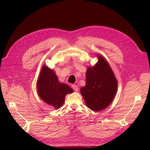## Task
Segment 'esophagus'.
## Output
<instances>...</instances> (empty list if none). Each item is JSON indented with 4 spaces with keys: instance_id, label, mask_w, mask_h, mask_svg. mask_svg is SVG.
<instances>
[{
    "instance_id": "34e87169",
    "label": "esophagus",
    "mask_w": 150,
    "mask_h": 150,
    "mask_svg": "<svg viewBox=\"0 0 150 150\" xmlns=\"http://www.w3.org/2000/svg\"><path fill=\"white\" fill-rule=\"evenodd\" d=\"M72 89H73L75 91H78V90H79V88H78V86H77V85H76V84H72Z\"/></svg>"
}]
</instances>
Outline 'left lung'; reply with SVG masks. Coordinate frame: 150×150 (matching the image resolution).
Listing matches in <instances>:
<instances>
[{"instance_id": "8db88e82", "label": "left lung", "mask_w": 150, "mask_h": 150, "mask_svg": "<svg viewBox=\"0 0 150 150\" xmlns=\"http://www.w3.org/2000/svg\"><path fill=\"white\" fill-rule=\"evenodd\" d=\"M98 61L93 67H88L86 85L81 88V94L91 110L99 111L107 108L114 99L117 83L108 61L98 56Z\"/></svg>"}]
</instances>
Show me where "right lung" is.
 Masks as SVG:
<instances>
[{"instance_id": "obj_1", "label": "right lung", "mask_w": 150, "mask_h": 150, "mask_svg": "<svg viewBox=\"0 0 150 150\" xmlns=\"http://www.w3.org/2000/svg\"><path fill=\"white\" fill-rule=\"evenodd\" d=\"M37 89L40 98L56 109L62 106L67 94L73 92L67 84L59 82L54 71L45 65L38 79Z\"/></svg>"}]
</instances>
